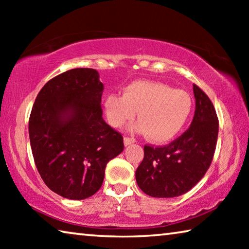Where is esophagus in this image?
Instances as JSON below:
<instances>
[{
  "label": "esophagus",
  "mask_w": 249,
  "mask_h": 249,
  "mask_svg": "<svg viewBox=\"0 0 249 249\" xmlns=\"http://www.w3.org/2000/svg\"><path fill=\"white\" fill-rule=\"evenodd\" d=\"M135 142V140L132 137H124V145L125 146H128L130 144H134Z\"/></svg>",
  "instance_id": "1"
}]
</instances>
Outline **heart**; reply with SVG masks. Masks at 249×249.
<instances>
[{
    "label": "heart",
    "instance_id": "b5f03b06",
    "mask_svg": "<svg viewBox=\"0 0 249 249\" xmlns=\"http://www.w3.org/2000/svg\"><path fill=\"white\" fill-rule=\"evenodd\" d=\"M104 113L113 127L134 119L133 126L146 133L149 141L167 142L178 135L192 112V100L187 92L175 90L165 83L137 80L124 89V94H109L104 100Z\"/></svg>",
    "mask_w": 249,
    "mask_h": 249
}]
</instances>
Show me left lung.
Masks as SVG:
<instances>
[{
	"label": "left lung",
	"mask_w": 249,
	"mask_h": 249,
	"mask_svg": "<svg viewBox=\"0 0 249 249\" xmlns=\"http://www.w3.org/2000/svg\"><path fill=\"white\" fill-rule=\"evenodd\" d=\"M196 112L185 132L163 147L144 146V159L136 181L146 195L154 197L179 196L195 187L208 171L215 151L218 120L212 102L193 84Z\"/></svg>",
	"instance_id": "8db88e82"
}]
</instances>
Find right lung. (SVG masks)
<instances>
[{
	"label": "right lung",
	"instance_id": "1",
	"mask_svg": "<svg viewBox=\"0 0 249 249\" xmlns=\"http://www.w3.org/2000/svg\"><path fill=\"white\" fill-rule=\"evenodd\" d=\"M99 78L90 68L57 75L39 91L29 116L37 170L50 190L66 199L98 192L107 162L124 149L123 136L102 117Z\"/></svg>",
	"mask_w": 249,
	"mask_h": 249
}]
</instances>
